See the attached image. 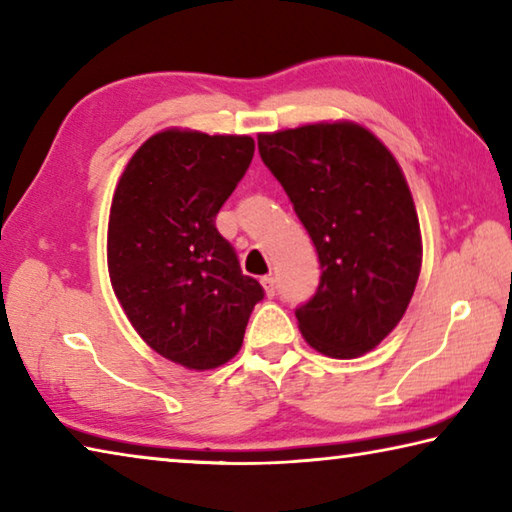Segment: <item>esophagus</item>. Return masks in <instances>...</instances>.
Here are the masks:
<instances>
[{
    "instance_id": "esophagus-1",
    "label": "esophagus",
    "mask_w": 512,
    "mask_h": 512,
    "mask_svg": "<svg viewBox=\"0 0 512 512\" xmlns=\"http://www.w3.org/2000/svg\"><path fill=\"white\" fill-rule=\"evenodd\" d=\"M262 287H264V291H266V296L268 298H273L275 296V277H271V275H266V277H262Z\"/></svg>"
}]
</instances>
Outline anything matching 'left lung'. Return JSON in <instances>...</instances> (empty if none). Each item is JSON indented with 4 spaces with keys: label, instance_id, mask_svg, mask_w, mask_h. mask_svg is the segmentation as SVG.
Wrapping results in <instances>:
<instances>
[{
    "label": "left lung",
    "instance_id": "1",
    "mask_svg": "<svg viewBox=\"0 0 512 512\" xmlns=\"http://www.w3.org/2000/svg\"><path fill=\"white\" fill-rule=\"evenodd\" d=\"M259 155L314 241L320 284L296 309L305 341L354 359L400 323L418 284L422 239L400 164L352 121L257 135Z\"/></svg>",
    "mask_w": 512,
    "mask_h": 512
}]
</instances>
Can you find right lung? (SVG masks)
Here are the masks:
<instances>
[{
  "mask_svg": "<svg viewBox=\"0 0 512 512\" xmlns=\"http://www.w3.org/2000/svg\"><path fill=\"white\" fill-rule=\"evenodd\" d=\"M248 135L169 128L146 140L121 173L108 221V273L135 332L189 370L239 352L264 298L241 273L216 214L250 167Z\"/></svg>",
  "mask_w": 512,
  "mask_h": 512,
  "instance_id": "right-lung-1",
  "label": "right lung"
}]
</instances>
